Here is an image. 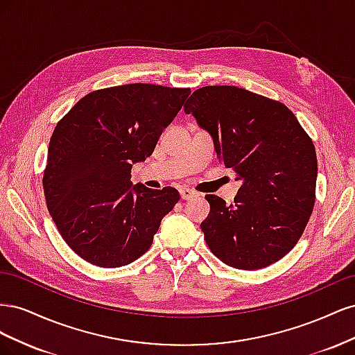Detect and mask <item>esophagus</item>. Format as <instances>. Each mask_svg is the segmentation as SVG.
<instances>
[{
    "mask_svg": "<svg viewBox=\"0 0 355 355\" xmlns=\"http://www.w3.org/2000/svg\"><path fill=\"white\" fill-rule=\"evenodd\" d=\"M194 197H197V192L196 191H192L189 188H182L180 189V198L182 200H191V198H194Z\"/></svg>",
    "mask_w": 355,
    "mask_h": 355,
    "instance_id": "1",
    "label": "esophagus"
}]
</instances>
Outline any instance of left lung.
<instances>
[{
    "label": "left lung",
    "mask_w": 355,
    "mask_h": 355,
    "mask_svg": "<svg viewBox=\"0 0 355 355\" xmlns=\"http://www.w3.org/2000/svg\"><path fill=\"white\" fill-rule=\"evenodd\" d=\"M184 108L211 136L219 163L241 182L230 206L206 196L210 213L201 230L209 249L237 270L280 261L299 241L314 209L313 141L286 105L235 85L201 87Z\"/></svg>",
    "instance_id": "1"
}]
</instances>
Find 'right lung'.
I'll return each mask as SVG.
<instances>
[{"label": "right lung", "instance_id": "add662e5", "mask_svg": "<svg viewBox=\"0 0 355 355\" xmlns=\"http://www.w3.org/2000/svg\"><path fill=\"white\" fill-rule=\"evenodd\" d=\"M191 89L125 84L89 93L58 123L49 144L42 187L50 216L71 249L102 268L132 263L153 244L179 201L164 187L133 185Z\"/></svg>", "mask_w": 355, "mask_h": 355}]
</instances>
